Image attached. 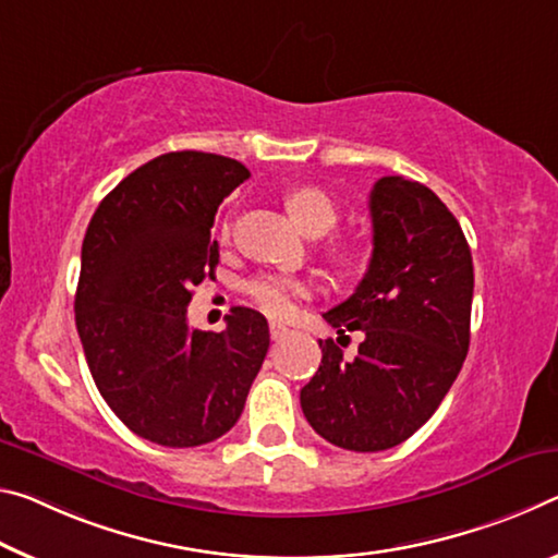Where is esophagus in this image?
<instances>
[{"instance_id": "esophagus-1", "label": "esophagus", "mask_w": 558, "mask_h": 558, "mask_svg": "<svg viewBox=\"0 0 558 558\" xmlns=\"http://www.w3.org/2000/svg\"><path fill=\"white\" fill-rule=\"evenodd\" d=\"M290 335V327H286L282 323H270V338L272 340H286Z\"/></svg>"}]
</instances>
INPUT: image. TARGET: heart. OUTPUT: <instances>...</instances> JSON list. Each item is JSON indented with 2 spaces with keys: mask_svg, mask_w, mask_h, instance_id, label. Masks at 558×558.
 I'll list each match as a JSON object with an SVG mask.
<instances>
[{
  "mask_svg": "<svg viewBox=\"0 0 558 558\" xmlns=\"http://www.w3.org/2000/svg\"><path fill=\"white\" fill-rule=\"evenodd\" d=\"M286 206L295 223L311 235H323L338 220V203L330 193L317 189V185H300V189L290 191L286 196ZM223 233L228 235V226L223 228ZM332 255L338 260H348L355 255V245L335 243ZM243 293L265 315L282 317L293 311L298 298L307 293V286L293 276H282V272H260V276L245 282Z\"/></svg>",
  "mask_w": 558,
  "mask_h": 558,
  "instance_id": "heart-1",
  "label": "heart"
}]
</instances>
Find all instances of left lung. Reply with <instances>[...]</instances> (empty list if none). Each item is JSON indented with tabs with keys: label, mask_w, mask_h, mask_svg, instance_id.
<instances>
[{
	"label": "left lung",
	"mask_w": 558,
	"mask_h": 558,
	"mask_svg": "<svg viewBox=\"0 0 558 558\" xmlns=\"http://www.w3.org/2000/svg\"><path fill=\"white\" fill-rule=\"evenodd\" d=\"M369 216L365 278L323 315L340 335L362 330L357 355L348 360L320 340V367L300 390L311 427L350 452L410 439L445 400L470 350L474 265L452 210L427 185L385 175L369 193Z\"/></svg>",
	"instance_id": "obj_1"
}]
</instances>
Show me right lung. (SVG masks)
Segmentation results:
<instances>
[{
    "label": "right lung",
    "mask_w": 558,
    "mask_h": 558,
    "mask_svg": "<svg viewBox=\"0 0 558 558\" xmlns=\"http://www.w3.org/2000/svg\"><path fill=\"white\" fill-rule=\"evenodd\" d=\"M247 179L235 158L163 154L129 173L86 228L74 313L88 369L113 414L161 447L223 437L268 352V320L251 307H233L223 332L185 317L193 286L216 272V210Z\"/></svg>",
    "instance_id": "add662e5"
}]
</instances>
